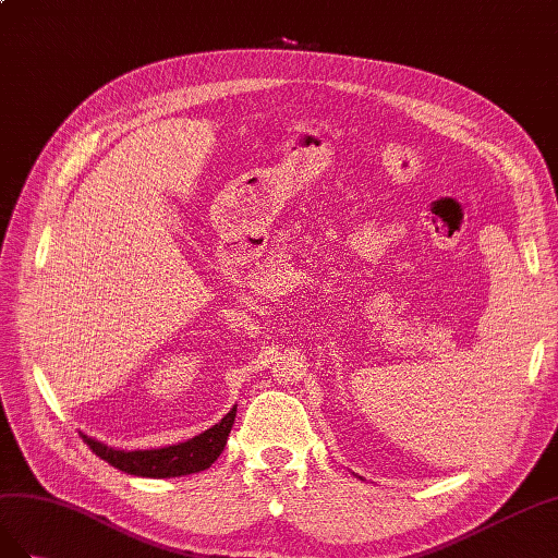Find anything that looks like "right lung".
I'll list each match as a JSON object with an SVG mask.
<instances>
[{
	"label": "right lung",
	"mask_w": 558,
	"mask_h": 558,
	"mask_svg": "<svg viewBox=\"0 0 558 558\" xmlns=\"http://www.w3.org/2000/svg\"><path fill=\"white\" fill-rule=\"evenodd\" d=\"M233 418H235V407L217 425L205 429V433L161 449L121 451V449H111L107 444L93 439L84 433H82V439L88 444L95 456H100L111 468H117L125 474L149 476V480H170V476H184V474L208 470L227 447Z\"/></svg>",
	"instance_id": "1"
}]
</instances>
